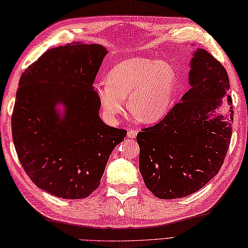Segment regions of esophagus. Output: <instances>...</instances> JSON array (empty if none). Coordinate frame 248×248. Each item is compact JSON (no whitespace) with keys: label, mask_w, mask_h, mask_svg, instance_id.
Listing matches in <instances>:
<instances>
[{"label":"esophagus","mask_w":248,"mask_h":248,"mask_svg":"<svg viewBox=\"0 0 248 248\" xmlns=\"http://www.w3.org/2000/svg\"><path fill=\"white\" fill-rule=\"evenodd\" d=\"M136 135H138V130H135V129H130L129 131H128V138L129 139H135L136 138Z\"/></svg>","instance_id":"34e87169"}]
</instances>
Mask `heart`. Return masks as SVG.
Returning a JSON list of instances; mask_svg holds the SVG:
<instances>
[{"instance_id":"heart-1","label":"heart","mask_w":248,"mask_h":248,"mask_svg":"<svg viewBox=\"0 0 248 248\" xmlns=\"http://www.w3.org/2000/svg\"><path fill=\"white\" fill-rule=\"evenodd\" d=\"M176 83V72L167 62L133 57L114 66L96 92L110 119L124 113V99L129 97L131 112L145 123H154L167 113Z\"/></svg>"}]
</instances>
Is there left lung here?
<instances>
[{"label":"left lung","mask_w":248,"mask_h":248,"mask_svg":"<svg viewBox=\"0 0 248 248\" xmlns=\"http://www.w3.org/2000/svg\"><path fill=\"white\" fill-rule=\"evenodd\" d=\"M191 88L165 117L143 128L140 171L147 188L160 199L188 196L217 175L227 155L233 120L229 78L224 66L204 49H197L191 62ZM226 96L228 118H208Z\"/></svg>","instance_id":"left-lung-1"}]
</instances>
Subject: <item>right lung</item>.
Segmentation results:
<instances>
[{"mask_svg":"<svg viewBox=\"0 0 248 248\" xmlns=\"http://www.w3.org/2000/svg\"><path fill=\"white\" fill-rule=\"evenodd\" d=\"M107 50L100 45L52 48L20 78L12 116L16 151L26 175L56 197L81 199L96 189L127 131L105 124L93 82ZM65 105L60 119L55 107Z\"/></svg>","mask_w":248,"mask_h":248,"instance_id":"obj_1","label":"right lung"}]
</instances>
